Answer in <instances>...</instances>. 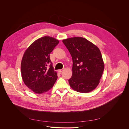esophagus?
<instances>
[{"mask_svg":"<svg viewBox=\"0 0 129 129\" xmlns=\"http://www.w3.org/2000/svg\"><path fill=\"white\" fill-rule=\"evenodd\" d=\"M63 70L64 69H61V70H58V73H61L63 71Z\"/></svg>","mask_w":129,"mask_h":129,"instance_id":"34e87169","label":"esophagus"}]
</instances>
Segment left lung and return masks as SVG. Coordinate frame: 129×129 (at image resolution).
<instances>
[{"mask_svg": "<svg viewBox=\"0 0 129 129\" xmlns=\"http://www.w3.org/2000/svg\"><path fill=\"white\" fill-rule=\"evenodd\" d=\"M72 55L73 74L69 80L72 88L77 92L88 93L94 90L100 82L104 63L99 48L82 37L62 40Z\"/></svg>", "mask_w": 129, "mask_h": 129, "instance_id": "obj_1", "label": "left lung"}]
</instances>
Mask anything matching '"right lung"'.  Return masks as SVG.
<instances>
[{"mask_svg": "<svg viewBox=\"0 0 129 129\" xmlns=\"http://www.w3.org/2000/svg\"><path fill=\"white\" fill-rule=\"evenodd\" d=\"M59 43L53 37L44 36L35 41L26 50L21 64L24 84L33 92L42 94L51 89L57 78L50 55ZM50 68H47L49 63Z\"/></svg>", "mask_w": 129, "mask_h": 129, "instance_id": "right-lung-1", "label": "right lung"}]
</instances>
